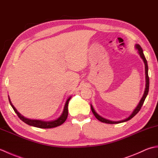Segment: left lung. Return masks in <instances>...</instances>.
<instances>
[{
    "label": "left lung",
    "mask_w": 158,
    "mask_h": 158,
    "mask_svg": "<svg viewBox=\"0 0 158 158\" xmlns=\"http://www.w3.org/2000/svg\"><path fill=\"white\" fill-rule=\"evenodd\" d=\"M136 48L139 50V55H140V57H141V58L143 59L144 63H145V79H146L145 87H146V88H145V92H144V94H143V96L142 97V98H141V100H140V102L139 103L138 106H137L136 107V109L133 110L132 113L131 114V115L128 117H127V118L123 119V120H122V121H119V122H113V121H110V120H108V119H106L105 118H103V117H100L99 115H98V114L96 113L94 109V108H93V106L91 105V109H92V111L93 114L96 117V118L97 119H98L99 121H100V122H101L106 123L115 124V123H119L127 122V121H128V120L132 119L133 117H135L136 115V114L139 112V110H140V109H141V107H142V106L143 105L144 102H145V100L146 98V97H147V94H148L149 88V75H148V65H147V60L145 58V56H144V54H143V49L141 48V47H140L139 45L136 44Z\"/></svg>",
    "instance_id": "left-lung-1"
}]
</instances>
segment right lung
<instances>
[{"label": "right lung", "mask_w": 158, "mask_h": 158, "mask_svg": "<svg viewBox=\"0 0 158 158\" xmlns=\"http://www.w3.org/2000/svg\"><path fill=\"white\" fill-rule=\"evenodd\" d=\"M70 98H71V97H69V98L67 99L66 102L65 103V105H64V110H63L62 114L60 115L59 118H58L56 120H53V121H50V122H44V121H41V120L29 119L28 118H25L24 117L22 116L21 114H20L19 112H18V110H17L15 107L13 106L9 98V100L10 104H11V105L12 106V108L13 109V110H14V111L15 112L17 115H18L19 118L22 121H23V122L26 123V124H28V125H30V126H34V127H40V128H52V127H55L62 125V124L66 120L67 117H68V113H69V112H68L69 101L70 100Z\"/></svg>", "instance_id": "1"}]
</instances>
